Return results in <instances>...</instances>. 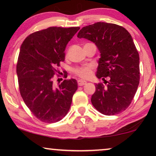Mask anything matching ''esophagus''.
I'll use <instances>...</instances> for the list:
<instances>
[{"label": "esophagus", "mask_w": 156, "mask_h": 156, "mask_svg": "<svg viewBox=\"0 0 156 156\" xmlns=\"http://www.w3.org/2000/svg\"><path fill=\"white\" fill-rule=\"evenodd\" d=\"M77 84L79 86H83V85H85L87 84V82L86 81H84V80H78L77 81Z\"/></svg>", "instance_id": "obj_1"}]
</instances>
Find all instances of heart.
<instances>
[{"label":"heart","instance_id":"heart-1","mask_svg":"<svg viewBox=\"0 0 156 156\" xmlns=\"http://www.w3.org/2000/svg\"><path fill=\"white\" fill-rule=\"evenodd\" d=\"M94 66L91 64L77 67L73 69V73L78 77L82 79H89L93 74Z\"/></svg>","mask_w":156,"mask_h":156}]
</instances>
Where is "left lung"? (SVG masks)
<instances>
[{"label": "left lung", "instance_id": "8db88e82", "mask_svg": "<svg viewBox=\"0 0 156 156\" xmlns=\"http://www.w3.org/2000/svg\"><path fill=\"white\" fill-rule=\"evenodd\" d=\"M77 37L94 42L101 53L97 76L106 85L96 84L92 105L106 116L123 112L131 104L140 80L139 55L131 35L120 25L98 22L82 27Z\"/></svg>", "mask_w": 156, "mask_h": 156}]
</instances>
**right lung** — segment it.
<instances>
[{"label": "right lung", "instance_id": "right-lung-1", "mask_svg": "<svg viewBox=\"0 0 156 156\" xmlns=\"http://www.w3.org/2000/svg\"><path fill=\"white\" fill-rule=\"evenodd\" d=\"M80 29L50 27L30 34L21 44L16 66L19 90L26 106L42 122H57L69 110L77 82L65 80L57 87L55 67L65 61L66 46Z\"/></svg>", "mask_w": 156, "mask_h": 156}]
</instances>
